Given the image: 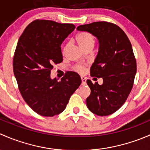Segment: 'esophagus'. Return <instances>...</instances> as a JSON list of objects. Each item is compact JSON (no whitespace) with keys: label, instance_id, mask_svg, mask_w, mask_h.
Returning <instances> with one entry per match:
<instances>
[{"label":"esophagus","instance_id":"1","mask_svg":"<svg viewBox=\"0 0 150 150\" xmlns=\"http://www.w3.org/2000/svg\"><path fill=\"white\" fill-rule=\"evenodd\" d=\"M81 81H82V85H86V78L84 76H81Z\"/></svg>","mask_w":150,"mask_h":150}]
</instances>
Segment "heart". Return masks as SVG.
I'll list each match as a JSON object with an SVG mask.
<instances>
[{"mask_svg":"<svg viewBox=\"0 0 150 150\" xmlns=\"http://www.w3.org/2000/svg\"><path fill=\"white\" fill-rule=\"evenodd\" d=\"M76 39L79 46L83 50L88 47H93L95 42L94 36L88 32H81L77 35ZM67 48V45H65L63 47V52L66 51ZM72 69L78 72H83L84 71L85 65L83 64H77L72 67Z\"/></svg>","mask_w":150,"mask_h":150,"instance_id":"b5f03b06","label":"heart"}]
</instances>
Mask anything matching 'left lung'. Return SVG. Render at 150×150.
Segmentation results:
<instances>
[{
    "label": "left lung",
    "instance_id": "obj_1",
    "mask_svg": "<svg viewBox=\"0 0 150 150\" xmlns=\"http://www.w3.org/2000/svg\"><path fill=\"white\" fill-rule=\"evenodd\" d=\"M77 29L91 33L99 42L90 72L91 77L102 78L103 84L87 80L91 88L88 108L99 116L112 114L125 103L134 86L137 61L131 42L123 30L111 22H96Z\"/></svg>",
    "mask_w": 150,
    "mask_h": 150
}]
</instances>
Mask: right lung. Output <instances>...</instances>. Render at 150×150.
<instances>
[{
  "instance_id": "right-lung-1",
  "label": "right lung",
  "mask_w": 150,
  "mask_h": 150,
  "mask_svg": "<svg viewBox=\"0 0 150 150\" xmlns=\"http://www.w3.org/2000/svg\"><path fill=\"white\" fill-rule=\"evenodd\" d=\"M75 27L51 20L36 19L19 37L13 68L24 100L38 115L53 117L62 112L81 83L77 72L65 73L60 81L51 79L54 64L62 62L61 44Z\"/></svg>"
}]
</instances>
